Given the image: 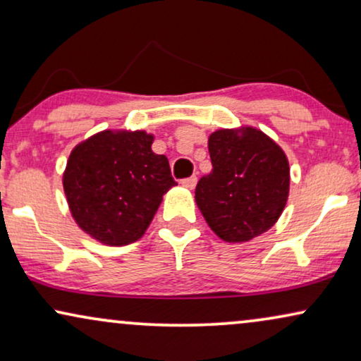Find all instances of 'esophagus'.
<instances>
[{
	"mask_svg": "<svg viewBox=\"0 0 361 361\" xmlns=\"http://www.w3.org/2000/svg\"><path fill=\"white\" fill-rule=\"evenodd\" d=\"M195 184H197V177H195V176H192V177H187V179L182 180V185H184L185 189H190V190L194 189Z\"/></svg>",
	"mask_w": 361,
	"mask_h": 361,
	"instance_id": "34e87169",
	"label": "esophagus"
}]
</instances>
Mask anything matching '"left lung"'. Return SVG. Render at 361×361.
<instances>
[{
	"mask_svg": "<svg viewBox=\"0 0 361 361\" xmlns=\"http://www.w3.org/2000/svg\"><path fill=\"white\" fill-rule=\"evenodd\" d=\"M212 172L195 187V202L216 235L243 243L268 231L289 195L284 151L256 128L219 130L209 137Z\"/></svg>",
	"mask_w": 361,
	"mask_h": 361,
	"instance_id": "obj_1",
	"label": "left lung"
}]
</instances>
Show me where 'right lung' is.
Masks as SVG:
<instances>
[{
	"label": "right lung",
	"mask_w": 361,
	"mask_h": 361,
	"mask_svg": "<svg viewBox=\"0 0 361 361\" xmlns=\"http://www.w3.org/2000/svg\"><path fill=\"white\" fill-rule=\"evenodd\" d=\"M146 131H102L73 147L63 190L80 228L110 246L140 240L176 185L169 161Z\"/></svg>",
	"instance_id": "right-lung-1"
}]
</instances>
